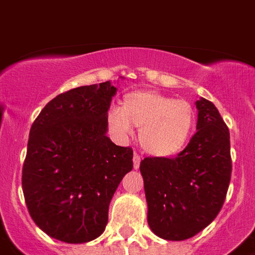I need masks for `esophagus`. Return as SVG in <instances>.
Returning <instances> with one entry per match:
<instances>
[{
	"label": "esophagus",
	"mask_w": 255,
	"mask_h": 255,
	"mask_svg": "<svg viewBox=\"0 0 255 255\" xmlns=\"http://www.w3.org/2000/svg\"><path fill=\"white\" fill-rule=\"evenodd\" d=\"M140 162H141V157L138 155L137 153H134L133 155V168L134 170H137L140 167Z\"/></svg>",
	"instance_id": "34e87169"
}]
</instances>
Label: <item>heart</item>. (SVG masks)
<instances>
[{
	"mask_svg": "<svg viewBox=\"0 0 255 255\" xmlns=\"http://www.w3.org/2000/svg\"><path fill=\"white\" fill-rule=\"evenodd\" d=\"M197 114L193 105L160 92L141 89L123 97L121 109L108 115V126L119 136L140 128L138 140L153 157L170 158L183 151L193 136Z\"/></svg>",
	"mask_w": 255,
	"mask_h": 255,
	"instance_id": "obj_1",
	"label": "heart"
}]
</instances>
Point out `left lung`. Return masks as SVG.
I'll return each mask as SVG.
<instances>
[{"mask_svg": "<svg viewBox=\"0 0 255 255\" xmlns=\"http://www.w3.org/2000/svg\"><path fill=\"white\" fill-rule=\"evenodd\" d=\"M197 132L175 158L141 160L147 223L164 240L196 236L219 214L231 181L230 129L215 105L196 102Z\"/></svg>", "mask_w": 255, "mask_h": 255, "instance_id": "left-lung-1", "label": "left lung"}]
</instances>
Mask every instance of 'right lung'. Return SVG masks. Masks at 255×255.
<instances>
[{
	"label": "right lung",
	"instance_id": "add662e5",
	"mask_svg": "<svg viewBox=\"0 0 255 255\" xmlns=\"http://www.w3.org/2000/svg\"><path fill=\"white\" fill-rule=\"evenodd\" d=\"M115 92L110 81L70 89L48 102L32 124L23 193L33 222L53 239H97L118 185L133 168L132 147L106 136Z\"/></svg>",
	"mask_w": 255,
	"mask_h": 255
}]
</instances>
